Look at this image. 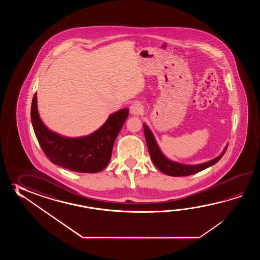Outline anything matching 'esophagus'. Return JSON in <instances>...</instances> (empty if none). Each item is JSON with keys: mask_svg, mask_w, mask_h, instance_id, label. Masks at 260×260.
Returning a JSON list of instances; mask_svg holds the SVG:
<instances>
[{"mask_svg": "<svg viewBox=\"0 0 260 260\" xmlns=\"http://www.w3.org/2000/svg\"><path fill=\"white\" fill-rule=\"evenodd\" d=\"M130 112L132 113L133 115H139L143 112V107L139 103H134L130 107Z\"/></svg>", "mask_w": 260, "mask_h": 260, "instance_id": "esophagus-1", "label": "esophagus"}]
</instances>
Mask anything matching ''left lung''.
<instances>
[{
  "mask_svg": "<svg viewBox=\"0 0 260 260\" xmlns=\"http://www.w3.org/2000/svg\"><path fill=\"white\" fill-rule=\"evenodd\" d=\"M143 128L144 135L146 138L149 155H150V158L153 161V164L160 172H162L164 174H166L168 176H172V177H185V176H190V175H193L198 172L203 171L206 168H208L209 166L215 165L218 160H220L222 156L226 152V149H228V147H226L224 151L218 157H216L214 160L205 162V164L196 165V166L181 165V164H177L175 161L168 160L166 156L161 153L160 149L158 148L154 138H153L149 127L146 124H143Z\"/></svg>",
  "mask_w": 260,
  "mask_h": 260,
  "instance_id": "1",
  "label": "left lung"
}]
</instances>
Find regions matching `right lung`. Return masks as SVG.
<instances>
[{
  "label": "right lung",
  "mask_w": 260,
  "mask_h": 260,
  "mask_svg": "<svg viewBox=\"0 0 260 260\" xmlns=\"http://www.w3.org/2000/svg\"><path fill=\"white\" fill-rule=\"evenodd\" d=\"M37 94L31 102L30 118L35 136L45 156L54 165L78 173H98L111 160L113 144L128 117V109L112 113L107 122L87 137L68 138L44 126L37 111Z\"/></svg>",
  "instance_id": "add662e5"
}]
</instances>
